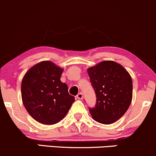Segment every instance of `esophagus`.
<instances>
[{"mask_svg": "<svg viewBox=\"0 0 156 156\" xmlns=\"http://www.w3.org/2000/svg\"><path fill=\"white\" fill-rule=\"evenodd\" d=\"M76 98H77L79 100H83V94L82 93H79L77 94V96H76Z\"/></svg>", "mask_w": 156, "mask_h": 156, "instance_id": "obj_1", "label": "esophagus"}]
</instances>
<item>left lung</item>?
Returning <instances> with one entry per match:
<instances>
[{
  "label": "left lung",
  "mask_w": 156,
  "mask_h": 156,
  "mask_svg": "<svg viewBox=\"0 0 156 156\" xmlns=\"http://www.w3.org/2000/svg\"><path fill=\"white\" fill-rule=\"evenodd\" d=\"M96 94L95 107L89 108L97 122L112 124L126 112L132 99V80L128 71L114 61H103L88 68Z\"/></svg>",
  "instance_id": "8db88e82"
}]
</instances>
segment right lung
Returning a JSON list of instances; mask_svg holds the SVG:
<instances>
[{"label":"right lung","mask_w":156,"mask_h":156,"mask_svg":"<svg viewBox=\"0 0 156 156\" xmlns=\"http://www.w3.org/2000/svg\"><path fill=\"white\" fill-rule=\"evenodd\" d=\"M62 72L52 62L43 61L30 68L23 77L21 98L25 108L43 124H55L62 120L75 101L68 85L60 80Z\"/></svg>","instance_id":"obj_1"}]
</instances>
